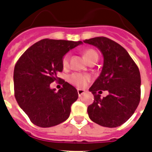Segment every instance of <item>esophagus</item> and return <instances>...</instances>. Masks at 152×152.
I'll return each instance as SVG.
<instances>
[{
  "label": "esophagus",
  "mask_w": 152,
  "mask_h": 152,
  "mask_svg": "<svg viewBox=\"0 0 152 152\" xmlns=\"http://www.w3.org/2000/svg\"><path fill=\"white\" fill-rule=\"evenodd\" d=\"M85 92V91L83 90V89H78V90H77V93H78L79 96H81V95H83Z\"/></svg>",
  "instance_id": "1"
}]
</instances>
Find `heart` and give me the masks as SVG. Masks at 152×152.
<instances>
[{
    "label": "heart",
    "instance_id": "heart-1",
    "mask_svg": "<svg viewBox=\"0 0 152 152\" xmlns=\"http://www.w3.org/2000/svg\"><path fill=\"white\" fill-rule=\"evenodd\" d=\"M83 57L85 58V60L88 62L91 61L92 59L97 57L98 58V53L97 52L92 49H87L83 51ZM69 60H70V55L69 53H66L64 54L62 57L61 64L62 66L64 69H67L69 66ZM91 77L89 75L87 74H82V73H72L71 76L69 77V81L72 84L78 87V88H84L86 85L88 84V83L90 81Z\"/></svg>",
    "mask_w": 152,
    "mask_h": 152
}]
</instances>
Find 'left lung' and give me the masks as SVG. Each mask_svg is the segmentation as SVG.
I'll return each mask as SVG.
<instances>
[{
	"mask_svg": "<svg viewBox=\"0 0 152 152\" xmlns=\"http://www.w3.org/2000/svg\"><path fill=\"white\" fill-rule=\"evenodd\" d=\"M83 42L96 46L104 58L100 76L89 89L95 99L88 107V116L104 127L120 126L129 119L140 103L139 69L126 50L108 38L96 37ZM102 90H108L109 95L102 99Z\"/></svg>",
	"mask_w": 152,
	"mask_h": 152,
	"instance_id": "1",
	"label": "left lung"
}]
</instances>
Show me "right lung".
<instances>
[{
	"mask_svg": "<svg viewBox=\"0 0 152 152\" xmlns=\"http://www.w3.org/2000/svg\"><path fill=\"white\" fill-rule=\"evenodd\" d=\"M82 42L45 39L27 49L14 69V92L19 106L33 124L42 128L59 125L68 119L71 106L78 99L77 90L57 77L63 70L62 57ZM56 81L62 84L51 89Z\"/></svg>",
	"mask_w": 152,
	"mask_h": 152,
	"instance_id": "add662e5",
	"label": "right lung"
}]
</instances>
